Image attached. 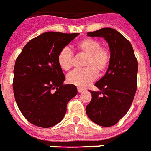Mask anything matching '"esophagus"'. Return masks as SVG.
I'll return each mask as SVG.
<instances>
[{"instance_id":"34e87169","label":"esophagus","mask_w":151,"mask_h":151,"mask_svg":"<svg viewBox=\"0 0 151 151\" xmlns=\"http://www.w3.org/2000/svg\"><path fill=\"white\" fill-rule=\"evenodd\" d=\"M77 90H78V92L79 93H82L85 90L83 88H81V87H77Z\"/></svg>"}]
</instances>
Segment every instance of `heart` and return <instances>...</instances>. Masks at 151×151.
I'll list each match as a JSON object with an SVG mask.
<instances>
[{"instance_id": "obj_1", "label": "heart", "mask_w": 151, "mask_h": 151, "mask_svg": "<svg viewBox=\"0 0 151 151\" xmlns=\"http://www.w3.org/2000/svg\"><path fill=\"white\" fill-rule=\"evenodd\" d=\"M78 52L85 55L83 65L85 68L75 70L67 76V81L71 84L85 87L94 80L96 75L106 72L111 61V52L108 48L101 46V42L93 38H84L76 46ZM59 66L65 71H69L74 65V55L68 47L62 48L57 57Z\"/></svg>"}]
</instances>
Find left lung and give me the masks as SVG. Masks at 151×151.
<instances>
[{
    "label": "left lung",
    "mask_w": 151,
    "mask_h": 151,
    "mask_svg": "<svg viewBox=\"0 0 151 151\" xmlns=\"http://www.w3.org/2000/svg\"><path fill=\"white\" fill-rule=\"evenodd\" d=\"M104 37L108 43L111 61L106 74L90 90L92 99L86 107L90 120L104 127L115 125L129 109L137 88L138 62L130 42L117 30L103 28L87 32Z\"/></svg>",
    "instance_id": "1"
}]
</instances>
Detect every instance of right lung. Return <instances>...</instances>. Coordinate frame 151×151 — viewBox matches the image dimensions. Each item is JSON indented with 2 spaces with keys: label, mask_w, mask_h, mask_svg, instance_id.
<instances>
[{
  "label": "right lung",
  "mask_w": 151,
  "mask_h": 151,
  "mask_svg": "<svg viewBox=\"0 0 151 151\" xmlns=\"http://www.w3.org/2000/svg\"><path fill=\"white\" fill-rule=\"evenodd\" d=\"M79 33L47 32L28 42L14 67L13 90L17 105L32 125L49 128L62 120L67 104L77 94L65 79L58 54Z\"/></svg>",
  "instance_id": "obj_1"
}]
</instances>
